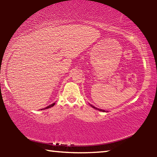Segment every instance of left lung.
<instances>
[{"label":"left lung","instance_id":"8db88e82","mask_svg":"<svg viewBox=\"0 0 157 157\" xmlns=\"http://www.w3.org/2000/svg\"><path fill=\"white\" fill-rule=\"evenodd\" d=\"M91 105V107H93V108H94V109H98V110H99V111H104V112H105V110H102V109H97L96 107H94V106H93V105Z\"/></svg>","mask_w":157,"mask_h":157}]
</instances>
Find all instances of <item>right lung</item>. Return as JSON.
<instances>
[{
    "label": "right lung",
    "instance_id": "right-lung-1",
    "mask_svg": "<svg viewBox=\"0 0 157 157\" xmlns=\"http://www.w3.org/2000/svg\"><path fill=\"white\" fill-rule=\"evenodd\" d=\"M55 105V103H52V105H49V106H48L47 107H46V108H44V109H49V108H50V107H53V106H54Z\"/></svg>",
    "mask_w": 157,
    "mask_h": 157
}]
</instances>
